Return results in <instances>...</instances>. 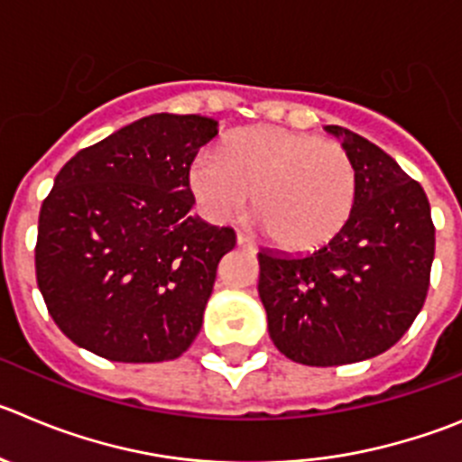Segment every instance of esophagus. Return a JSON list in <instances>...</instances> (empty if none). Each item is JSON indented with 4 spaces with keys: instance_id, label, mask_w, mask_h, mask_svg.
<instances>
[{
    "instance_id": "obj_1",
    "label": "esophagus",
    "mask_w": 462,
    "mask_h": 462,
    "mask_svg": "<svg viewBox=\"0 0 462 462\" xmlns=\"http://www.w3.org/2000/svg\"><path fill=\"white\" fill-rule=\"evenodd\" d=\"M236 243H238V247L245 249V252H249V254L256 252V245H254V240L247 238V236H245V234H238Z\"/></svg>"
}]
</instances>
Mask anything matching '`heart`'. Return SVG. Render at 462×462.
<instances>
[{
	"label": "heart",
	"mask_w": 462,
	"mask_h": 462,
	"mask_svg": "<svg viewBox=\"0 0 462 462\" xmlns=\"http://www.w3.org/2000/svg\"><path fill=\"white\" fill-rule=\"evenodd\" d=\"M357 169L341 143L309 133L259 125L203 151L189 167V189L213 222L252 203L254 224L286 252L332 243L357 203Z\"/></svg>",
	"instance_id": "obj_1"
}]
</instances>
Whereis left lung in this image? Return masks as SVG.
Segmentation results:
<instances>
[{
  "label": "left lung",
  "instance_id": "8db88e82",
  "mask_svg": "<svg viewBox=\"0 0 462 462\" xmlns=\"http://www.w3.org/2000/svg\"><path fill=\"white\" fill-rule=\"evenodd\" d=\"M325 130L357 169L348 224L314 254H259L270 338L307 366L362 362L392 348L424 307L435 256L424 188L369 139L341 125Z\"/></svg>",
  "mask_w": 462,
  "mask_h": 462
}]
</instances>
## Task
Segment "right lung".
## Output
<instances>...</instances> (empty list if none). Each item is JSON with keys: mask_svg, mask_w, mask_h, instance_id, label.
I'll return each mask as SVG.
<instances>
[{"mask_svg": "<svg viewBox=\"0 0 462 462\" xmlns=\"http://www.w3.org/2000/svg\"><path fill=\"white\" fill-rule=\"evenodd\" d=\"M217 134L199 114H151L82 148L41 206L36 282L73 344L112 362H167L203 323L234 228L192 215L189 167Z\"/></svg>", "mask_w": 462, "mask_h": 462, "instance_id": "right-lung-1", "label": "right lung"}]
</instances>
